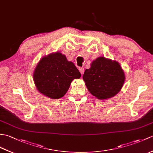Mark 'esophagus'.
<instances>
[{
    "label": "esophagus",
    "instance_id": "1",
    "mask_svg": "<svg viewBox=\"0 0 153 153\" xmlns=\"http://www.w3.org/2000/svg\"><path fill=\"white\" fill-rule=\"evenodd\" d=\"M79 70L81 74H83V73H84V68H79Z\"/></svg>",
    "mask_w": 153,
    "mask_h": 153
}]
</instances>
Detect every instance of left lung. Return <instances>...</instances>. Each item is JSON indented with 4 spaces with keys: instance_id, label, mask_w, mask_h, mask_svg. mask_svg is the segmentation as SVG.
Wrapping results in <instances>:
<instances>
[{
    "instance_id": "1",
    "label": "left lung",
    "mask_w": 153,
    "mask_h": 153,
    "mask_svg": "<svg viewBox=\"0 0 153 153\" xmlns=\"http://www.w3.org/2000/svg\"><path fill=\"white\" fill-rule=\"evenodd\" d=\"M90 93L100 100L114 97L121 89L125 80L119 64L103 56L91 63L83 76Z\"/></svg>"
}]
</instances>
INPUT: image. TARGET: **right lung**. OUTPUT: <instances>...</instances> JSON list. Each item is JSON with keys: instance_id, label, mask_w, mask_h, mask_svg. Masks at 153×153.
<instances>
[{"instance_id": "right-lung-1", "label": "right lung", "mask_w": 153, "mask_h": 153, "mask_svg": "<svg viewBox=\"0 0 153 153\" xmlns=\"http://www.w3.org/2000/svg\"><path fill=\"white\" fill-rule=\"evenodd\" d=\"M79 70L65 55L56 52L44 56L35 69L33 79L38 91L50 98L62 97L74 79L81 77Z\"/></svg>"}]
</instances>
